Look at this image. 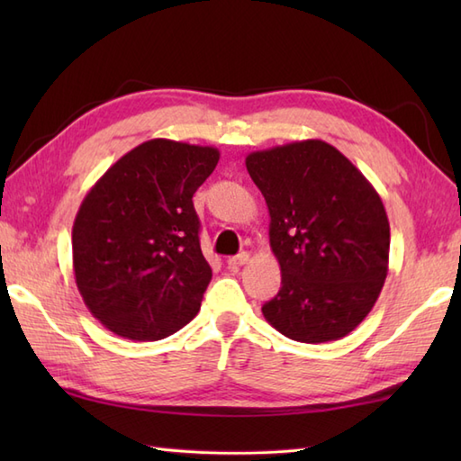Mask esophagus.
I'll use <instances>...</instances> for the list:
<instances>
[{"mask_svg": "<svg viewBox=\"0 0 461 461\" xmlns=\"http://www.w3.org/2000/svg\"><path fill=\"white\" fill-rule=\"evenodd\" d=\"M248 261H249V253L243 251V253H238V256H231V258L228 259V266H230L231 269H238V267H241V266H246Z\"/></svg>", "mask_w": 461, "mask_h": 461, "instance_id": "obj_1", "label": "esophagus"}]
</instances>
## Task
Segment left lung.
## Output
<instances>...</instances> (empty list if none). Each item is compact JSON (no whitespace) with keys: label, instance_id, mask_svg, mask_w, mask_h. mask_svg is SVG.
Returning <instances> with one entry per match:
<instances>
[{"label":"left lung","instance_id":"8db88e82","mask_svg":"<svg viewBox=\"0 0 461 461\" xmlns=\"http://www.w3.org/2000/svg\"><path fill=\"white\" fill-rule=\"evenodd\" d=\"M269 210L281 289L261 307L287 339L339 340L355 330L388 273L390 223L378 192L345 154L301 140L248 154Z\"/></svg>","mask_w":461,"mask_h":461}]
</instances>
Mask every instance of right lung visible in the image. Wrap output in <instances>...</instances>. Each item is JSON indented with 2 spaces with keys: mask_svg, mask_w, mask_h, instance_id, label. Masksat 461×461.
Instances as JSON below:
<instances>
[{
  "mask_svg": "<svg viewBox=\"0 0 461 461\" xmlns=\"http://www.w3.org/2000/svg\"><path fill=\"white\" fill-rule=\"evenodd\" d=\"M220 152L142 142L85 195L73 223V269L93 317L131 340H160L198 315L212 267L192 195Z\"/></svg>",
  "mask_w": 461,
  "mask_h": 461,
  "instance_id": "1",
  "label": "right lung"
}]
</instances>
